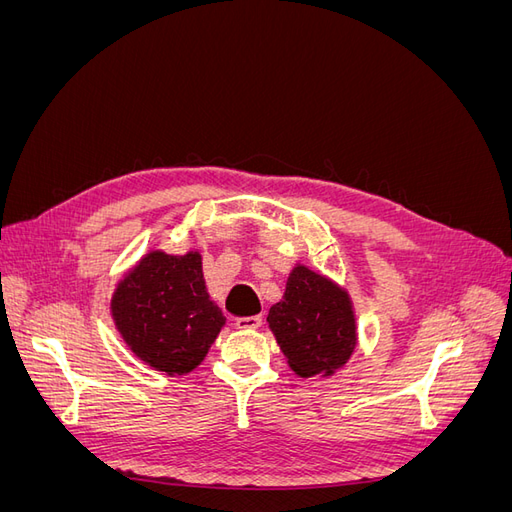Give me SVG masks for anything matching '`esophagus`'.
<instances>
[{
	"instance_id": "obj_1",
	"label": "esophagus",
	"mask_w": 512,
	"mask_h": 512,
	"mask_svg": "<svg viewBox=\"0 0 512 512\" xmlns=\"http://www.w3.org/2000/svg\"><path fill=\"white\" fill-rule=\"evenodd\" d=\"M235 324L239 329H258L262 324V316H247V318H237Z\"/></svg>"
}]
</instances>
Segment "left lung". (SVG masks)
<instances>
[{
	"instance_id": "8db88e82",
	"label": "left lung",
	"mask_w": 512,
	"mask_h": 512,
	"mask_svg": "<svg viewBox=\"0 0 512 512\" xmlns=\"http://www.w3.org/2000/svg\"><path fill=\"white\" fill-rule=\"evenodd\" d=\"M269 329L301 378L333 376L356 346V322L348 292L329 277L297 265L284 299L269 309Z\"/></svg>"
}]
</instances>
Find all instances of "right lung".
Instances as JSON below:
<instances>
[{
    "mask_svg": "<svg viewBox=\"0 0 512 512\" xmlns=\"http://www.w3.org/2000/svg\"><path fill=\"white\" fill-rule=\"evenodd\" d=\"M111 312L128 348L168 376L190 374L226 324L209 299L198 252H149L117 284Z\"/></svg>",
    "mask_w": 512,
    "mask_h": 512,
    "instance_id": "1",
    "label": "right lung"
}]
</instances>
